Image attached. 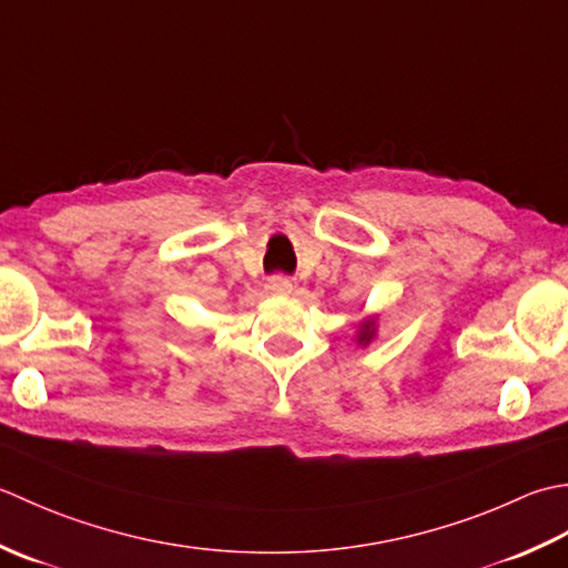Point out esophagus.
<instances>
[{
	"mask_svg": "<svg viewBox=\"0 0 568 568\" xmlns=\"http://www.w3.org/2000/svg\"><path fill=\"white\" fill-rule=\"evenodd\" d=\"M292 280H288V276H284V274H274V276H270L267 280V284H264V288H267L270 294H288L292 292Z\"/></svg>",
	"mask_w": 568,
	"mask_h": 568,
	"instance_id": "esophagus-1",
	"label": "esophagus"
}]
</instances>
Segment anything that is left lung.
I'll return each instance as SVG.
<instances>
[{
	"instance_id": "8db88e82",
	"label": "left lung",
	"mask_w": 568,
	"mask_h": 568,
	"mask_svg": "<svg viewBox=\"0 0 568 568\" xmlns=\"http://www.w3.org/2000/svg\"><path fill=\"white\" fill-rule=\"evenodd\" d=\"M373 335H375V323L367 321V323H363V328H361V333H357V338H361V343H369Z\"/></svg>"
}]
</instances>
